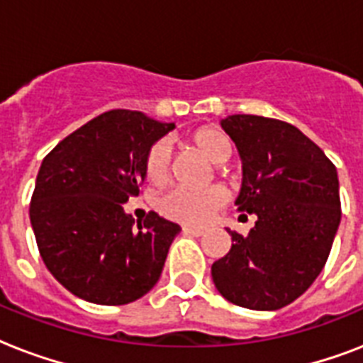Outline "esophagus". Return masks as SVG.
Segmentation results:
<instances>
[{
	"instance_id": "34e87169",
	"label": "esophagus",
	"mask_w": 363,
	"mask_h": 363,
	"mask_svg": "<svg viewBox=\"0 0 363 363\" xmlns=\"http://www.w3.org/2000/svg\"><path fill=\"white\" fill-rule=\"evenodd\" d=\"M203 228H196V226H182V233H186V235H194V238H199V235H203Z\"/></svg>"
}]
</instances>
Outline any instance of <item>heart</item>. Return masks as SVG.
<instances>
[{
    "mask_svg": "<svg viewBox=\"0 0 363 363\" xmlns=\"http://www.w3.org/2000/svg\"><path fill=\"white\" fill-rule=\"evenodd\" d=\"M188 143L203 152L213 164H224L232 154V145L220 130L203 125L192 131L186 137ZM171 148L165 141H156L150 145L143 158V169L150 182L160 184L169 175ZM228 201V194L220 186L207 188H186L175 186L162 194L156 201V207L165 218L182 224H203L222 209Z\"/></svg>",
    "mask_w": 363,
    "mask_h": 363,
    "instance_id": "heart-1",
    "label": "heart"
}]
</instances>
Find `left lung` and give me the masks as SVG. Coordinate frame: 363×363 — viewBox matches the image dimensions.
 Masks as SVG:
<instances>
[{"label":"left lung","instance_id":"obj_1","mask_svg":"<svg viewBox=\"0 0 363 363\" xmlns=\"http://www.w3.org/2000/svg\"><path fill=\"white\" fill-rule=\"evenodd\" d=\"M242 160L239 211L258 216L248 235L230 232L213 264L216 290L232 303L275 311L320 275L341 222L337 169L296 125L256 115L222 121ZM247 216V215H242Z\"/></svg>","mask_w":363,"mask_h":363}]
</instances>
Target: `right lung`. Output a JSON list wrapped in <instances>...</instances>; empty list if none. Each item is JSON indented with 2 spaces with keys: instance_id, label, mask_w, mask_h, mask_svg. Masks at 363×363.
<instances>
[{
  "instance_id": "obj_1",
  "label": "right lung",
  "mask_w": 363,
  "mask_h": 363,
  "mask_svg": "<svg viewBox=\"0 0 363 363\" xmlns=\"http://www.w3.org/2000/svg\"><path fill=\"white\" fill-rule=\"evenodd\" d=\"M139 111L113 109L45 156L31 196L37 248L54 279L98 305H125L158 282L181 228L150 211L137 222L124 203L141 194L148 147L173 130Z\"/></svg>"
}]
</instances>
